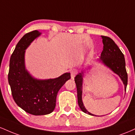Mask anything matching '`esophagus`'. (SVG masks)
<instances>
[{
	"label": "esophagus",
	"instance_id": "obj_1",
	"mask_svg": "<svg viewBox=\"0 0 135 135\" xmlns=\"http://www.w3.org/2000/svg\"><path fill=\"white\" fill-rule=\"evenodd\" d=\"M77 73H78V72H77V70L75 69H73L71 70L70 72V75H71V78L72 79H74V77H75V75H77Z\"/></svg>",
	"mask_w": 135,
	"mask_h": 135
}]
</instances>
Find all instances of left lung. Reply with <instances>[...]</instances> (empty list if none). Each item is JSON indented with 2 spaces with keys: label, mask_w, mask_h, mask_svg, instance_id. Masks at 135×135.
<instances>
[{
  "label": "left lung",
  "mask_w": 135,
  "mask_h": 135,
  "mask_svg": "<svg viewBox=\"0 0 135 135\" xmlns=\"http://www.w3.org/2000/svg\"><path fill=\"white\" fill-rule=\"evenodd\" d=\"M103 39V49L101 53L100 60H102L107 66L110 68L115 74L120 77L124 84L125 90L128 84V74L126 69V63L123 53L120 50L118 46L115 44L112 38L108 37L102 35ZM74 80L75 82L77 91V100L78 104L82 111L89 115L93 114L89 112L85 108L82 101V89H83V77L81 74H79L75 76Z\"/></svg>",
  "instance_id": "left-lung-1"
}]
</instances>
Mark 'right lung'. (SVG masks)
I'll return each instance as SVG.
<instances>
[{"instance_id":"add662e5","label":"right lung","mask_w":135,"mask_h":135,"mask_svg":"<svg viewBox=\"0 0 135 135\" xmlns=\"http://www.w3.org/2000/svg\"><path fill=\"white\" fill-rule=\"evenodd\" d=\"M39 32L33 30L26 33L17 44L9 62L8 82L16 103L25 112L34 115L51 113L56 106L58 91L70 77L65 73L56 79L37 80L32 78L25 68V50Z\"/></svg>"}]
</instances>
